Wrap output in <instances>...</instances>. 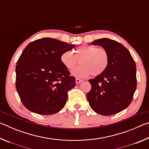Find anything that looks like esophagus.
Masks as SVG:
<instances>
[{
    "mask_svg": "<svg viewBox=\"0 0 149 149\" xmlns=\"http://www.w3.org/2000/svg\"><path fill=\"white\" fill-rule=\"evenodd\" d=\"M82 81H83V80L79 79V78H76V79H75V83H76L77 84H80L81 82H82Z\"/></svg>",
    "mask_w": 149,
    "mask_h": 149,
    "instance_id": "1",
    "label": "esophagus"
}]
</instances>
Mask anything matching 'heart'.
<instances>
[{
	"mask_svg": "<svg viewBox=\"0 0 149 149\" xmlns=\"http://www.w3.org/2000/svg\"><path fill=\"white\" fill-rule=\"evenodd\" d=\"M74 53L66 50L61 54L62 64L67 70L72 71L79 64L81 65L72 72L75 77L84 78L91 74L99 76L107 70L109 64V54L104 48L94 45H84L77 47Z\"/></svg>",
	"mask_w": 149,
	"mask_h": 149,
	"instance_id": "obj_1",
	"label": "heart"
}]
</instances>
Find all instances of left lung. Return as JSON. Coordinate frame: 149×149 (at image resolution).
<instances>
[{
    "instance_id": "8db88e82",
    "label": "left lung",
    "mask_w": 149,
    "mask_h": 149,
    "mask_svg": "<svg viewBox=\"0 0 149 149\" xmlns=\"http://www.w3.org/2000/svg\"><path fill=\"white\" fill-rule=\"evenodd\" d=\"M109 54V64L102 74L89 80L91 89L87 98L90 107L97 114L110 116L125 109L131 102L137 87L136 64L130 52L114 40H95Z\"/></svg>"
}]
</instances>
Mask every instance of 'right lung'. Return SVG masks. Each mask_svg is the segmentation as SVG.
Segmentation results:
<instances>
[{"label":"right lung","instance_id":"obj_1","mask_svg":"<svg viewBox=\"0 0 149 149\" xmlns=\"http://www.w3.org/2000/svg\"><path fill=\"white\" fill-rule=\"evenodd\" d=\"M69 45L45 37L25 48L16 66V87L22 102L33 112L41 115L56 114L68 99V92L75 86V79L62 64Z\"/></svg>","mask_w":149,"mask_h":149}]
</instances>
